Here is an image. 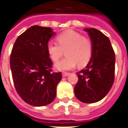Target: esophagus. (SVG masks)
<instances>
[{
    "label": "esophagus",
    "instance_id": "1",
    "mask_svg": "<svg viewBox=\"0 0 128 128\" xmlns=\"http://www.w3.org/2000/svg\"><path fill=\"white\" fill-rule=\"evenodd\" d=\"M69 75V73H67V72H63L62 73V76L63 77H66V76H68Z\"/></svg>",
    "mask_w": 128,
    "mask_h": 128
}]
</instances>
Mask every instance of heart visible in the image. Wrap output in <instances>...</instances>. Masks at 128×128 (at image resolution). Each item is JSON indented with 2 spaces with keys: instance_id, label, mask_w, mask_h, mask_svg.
Masks as SVG:
<instances>
[{
  "instance_id": "b5f03b06",
  "label": "heart",
  "mask_w": 128,
  "mask_h": 128,
  "mask_svg": "<svg viewBox=\"0 0 128 128\" xmlns=\"http://www.w3.org/2000/svg\"><path fill=\"white\" fill-rule=\"evenodd\" d=\"M56 42H49L47 50L50 59L57 62L65 53L66 57L55 64L60 70H70L76 64L84 66L89 62L92 54V44L88 37L74 31H67L58 35Z\"/></svg>"
}]
</instances>
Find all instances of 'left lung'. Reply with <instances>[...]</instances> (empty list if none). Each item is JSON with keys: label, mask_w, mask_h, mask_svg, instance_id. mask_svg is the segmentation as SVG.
<instances>
[{"label": "left lung", "mask_w": 128, "mask_h": 128, "mask_svg": "<svg viewBox=\"0 0 128 128\" xmlns=\"http://www.w3.org/2000/svg\"><path fill=\"white\" fill-rule=\"evenodd\" d=\"M92 44V54L85 68L77 73L74 88L77 99L84 103L102 100L114 82L116 57L110 40L96 28H86Z\"/></svg>", "instance_id": "left-lung-1"}]
</instances>
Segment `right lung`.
I'll list each match as a JSON object with an SVG mask.
<instances>
[{
    "mask_svg": "<svg viewBox=\"0 0 128 128\" xmlns=\"http://www.w3.org/2000/svg\"><path fill=\"white\" fill-rule=\"evenodd\" d=\"M55 34L50 27L33 26L18 36L10 59L16 91L27 104L42 106L56 97L62 73L52 72L47 46Z\"/></svg>",
    "mask_w": 128,
    "mask_h": 128,
    "instance_id": "right-lung-1",
    "label": "right lung"
}]
</instances>
